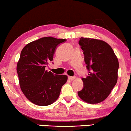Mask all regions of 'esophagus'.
<instances>
[{
	"label": "esophagus",
	"instance_id": "34e87169",
	"mask_svg": "<svg viewBox=\"0 0 131 131\" xmlns=\"http://www.w3.org/2000/svg\"><path fill=\"white\" fill-rule=\"evenodd\" d=\"M68 78H69V79L70 80H74L75 79H76V77H75V76H73V77L69 76V77H68Z\"/></svg>",
	"mask_w": 131,
	"mask_h": 131
}]
</instances>
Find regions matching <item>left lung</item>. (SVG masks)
<instances>
[{"instance_id":"8db88e82","label":"left lung","mask_w":131,"mask_h":131,"mask_svg":"<svg viewBox=\"0 0 131 131\" xmlns=\"http://www.w3.org/2000/svg\"><path fill=\"white\" fill-rule=\"evenodd\" d=\"M79 44L89 71L86 78L82 79L83 88L78 95L87 103H100L108 97L117 83L118 59L112 47L103 40L81 37Z\"/></svg>"}]
</instances>
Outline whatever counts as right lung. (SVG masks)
<instances>
[{
    "label": "right lung",
    "instance_id": "1",
    "mask_svg": "<svg viewBox=\"0 0 131 131\" xmlns=\"http://www.w3.org/2000/svg\"><path fill=\"white\" fill-rule=\"evenodd\" d=\"M66 39L44 37L23 48L17 71L20 88L32 103L46 106L58 99L61 88L67 80L66 75H57L46 70L58 45Z\"/></svg>",
    "mask_w": 131,
    "mask_h": 131
}]
</instances>
